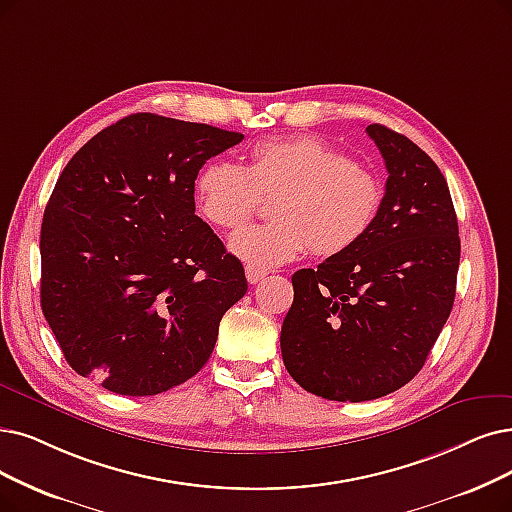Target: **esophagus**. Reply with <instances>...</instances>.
Masks as SVG:
<instances>
[{"mask_svg": "<svg viewBox=\"0 0 512 512\" xmlns=\"http://www.w3.org/2000/svg\"><path fill=\"white\" fill-rule=\"evenodd\" d=\"M267 275H269L267 271H260V269H254V267H245V277H248V281H250L252 285L258 283V281H262Z\"/></svg>", "mask_w": 512, "mask_h": 512, "instance_id": "obj_1", "label": "esophagus"}]
</instances>
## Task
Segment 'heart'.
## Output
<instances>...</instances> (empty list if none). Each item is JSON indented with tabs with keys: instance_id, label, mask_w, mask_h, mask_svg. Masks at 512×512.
Masks as SVG:
<instances>
[{
	"instance_id": "obj_1",
	"label": "heart",
	"mask_w": 512,
	"mask_h": 512,
	"mask_svg": "<svg viewBox=\"0 0 512 512\" xmlns=\"http://www.w3.org/2000/svg\"><path fill=\"white\" fill-rule=\"evenodd\" d=\"M382 195L372 172L315 136L262 140L243 168L210 161L193 182L199 216L224 231L248 222L260 199H273V222L229 239V250L260 271L306 250L321 258L349 252L374 227Z\"/></svg>"
}]
</instances>
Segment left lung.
Returning a JSON list of instances; mask_svg holds the SVG:
<instances>
[{
    "label": "left lung",
    "mask_w": 512,
    "mask_h": 512,
    "mask_svg": "<svg viewBox=\"0 0 512 512\" xmlns=\"http://www.w3.org/2000/svg\"><path fill=\"white\" fill-rule=\"evenodd\" d=\"M365 132L388 172L374 227L355 248L292 275L281 325L285 370L317 397L370 401L420 370L452 313L460 264L447 182L414 142L380 124Z\"/></svg>",
    "instance_id": "8db88e82"
}]
</instances>
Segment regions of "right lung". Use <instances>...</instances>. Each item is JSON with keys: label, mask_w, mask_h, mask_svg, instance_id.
<instances>
[{"label": "right lung", "mask_w": 512, "mask_h": 512, "mask_svg": "<svg viewBox=\"0 0 512 512\" xmlns=\"http://www.w3.org/2000/svg\"><path fill=\"white\" fill-rule=\"evenodd\" d=\"M241 140L134 113L71 157L46 206L39 252L42 311L79 376L147 397L206 365L220 319L248 281L195 214L193 182Z\"/></svg>", "instance_id": "right-lung-1"}]
</instances>
